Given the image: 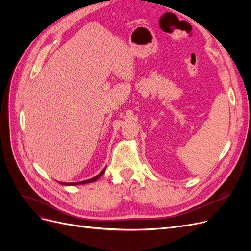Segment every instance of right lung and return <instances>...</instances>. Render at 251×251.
Listing matches in <instances>:
<instances>
[{
	"mask_svg": "<svg viewBox=\"0 0 251 251\" xmlns=\"http://www.w3.org/2000/svg\"><path fill=\"white\" fill-rule=\"evenodd\" d=\"M105 172V168L97 175V176H95L94 178H91V179H89V180H85V181H80V182H72V183H65V182H60V184H63V185H78V184H86V183H90V182H94V181H96L97 179H100L102 175H103V173Z\"/></svg>",
	"mask_w": 251,
	"mask_h": 251,
	"instance_id": "obj_1",
	"label": "right lung"
}]
</instances>
